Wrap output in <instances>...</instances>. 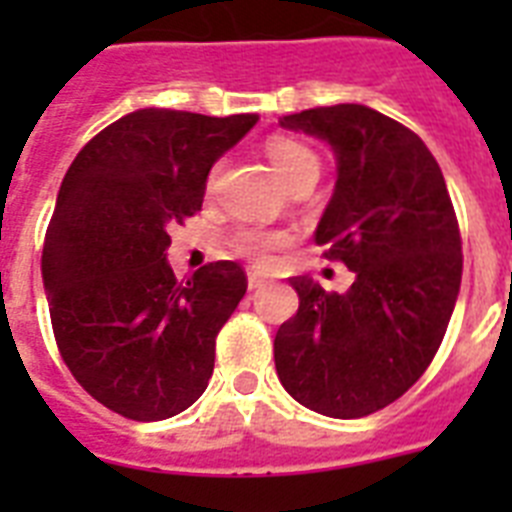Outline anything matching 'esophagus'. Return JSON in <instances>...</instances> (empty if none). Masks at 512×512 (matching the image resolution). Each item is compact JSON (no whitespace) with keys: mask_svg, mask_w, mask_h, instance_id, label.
Returning <instances> with one entry per match:
<instances>
[{"mask_svg":"<svg viewBox=\"0 0 512 512\" xmlns=\"http://www.w3.org/2000/svg\"><path fill=\"white\" fill-rule=\"evenodd\" d=\"M265 284H268V281H265L263 276H260V273H255V271L247 273V287L252 289V292H255V289H263Z\"/></svg>","mask_w":512,"mask_h":512,"instance_id":"34e87169","label":"esophagus"}]
</instances>
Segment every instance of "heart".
I'll return each mask as SVG.
<instances>
[{"mask_svg":"<svg viewBox=\"0 0 512 512\" xmlns=\"http://www.w3.org/2000/svg\"><path fill=\"white\" fill-rule=\"evenodd\" d=\"M265 154L271 159L273 170L284 177V183L292 188L295 183L305 180V177H319V156L313 154L311 148L300 143L295 138H284V135H273L265 143ZM217 175H220V167L209 172V188L217 183ZM287 233L276 231H257V228H241L236 236H233V247L239 249L241 255L252 257L257 263H263L271 257L273 249H279L287 244Z\"/></svg>","mask_w":512,"mask_h":512,"instance_id":"1","label":"heart"}]
</instances>
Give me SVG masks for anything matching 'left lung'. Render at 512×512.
Listing matches in <instances>:
<instances>
[{"label": "left lung", "mask_w": 512, "mask_h": 512, "mask_svg": "<svg viewBox=\"0 0 512 512\" xmlns=\"http://www.w3.org/2000/svg\"><path fill=\"white\" fill-rule=\"evenodd\" d=\"M279 124L335 151L316 244L356 281L340 295L308 276L289 279L300 308L276 332V372L313 412L366 417L404 396L444 340L462 281L457 215L428 146L390 116L340 103Z\"/></svg>", "instance_id": "8db88e82"}]
</instances>
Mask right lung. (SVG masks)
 <instances>
[{
	"label": "right lung",
	"instance_id": "obj_1",
	"mask_svg": "<svg viewBox=\"0 0 512 512\" xmlns=\"http://www.w3.org/2000/svg\"><path fill=\"white\" fill-rule=\"evenodd\" d=\"M255 124L140 108L98 132L60 183L42 249L52 332L76 382L127 420H167L207 390L247 273L217 260L177 281L170 225L199 212L212 164Z\"/></svg>",
	"mask_w": 512,
	"mask_h": 512
}]
</instances>
